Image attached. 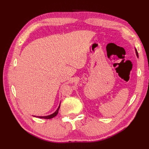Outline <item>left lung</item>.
I'll list each match as a JSON object with an SVG mask.
<instances>
[{
  "mask_svg": "<svg viewBox=\"0 0 149 149\" xmlns=\"http://www.w3.org/2000/svg\"><path fill=\"white\" fill-rule=\"evenodd\" d=\"M135 50H136V56H137V57L138 58V54L137 50H136V49H135Z\"/></svg>",
  "mask_w": 149,
  "mask_h": 149,
  "instance_id": "1",
  "label": "left lung"
}]
</instances>
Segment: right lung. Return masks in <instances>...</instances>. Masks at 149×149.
Wrapping results in <instances>:
<instances>
[{
	"mask_svg": "<svg viewBox=\"0 0 149 149\" xmlns=\"http://www.w3.org/2000/svg\"><path fill=\"white\" fill-rule=\"evenodd\" d=\"M60 103H61V102H60ZM59 107H60V104H59V107H58V108L57 109V110L56 111H55L54 113L51 114V115H48V116H37V117H39V118H45V119H50V118H54V116H56L57 115H58Z\"/></svg>",
	"mask_w": 149,
	"mask_h": 149,
	"instance_id": "obj_1",
	"label": "right lung"
}]
</instances>
